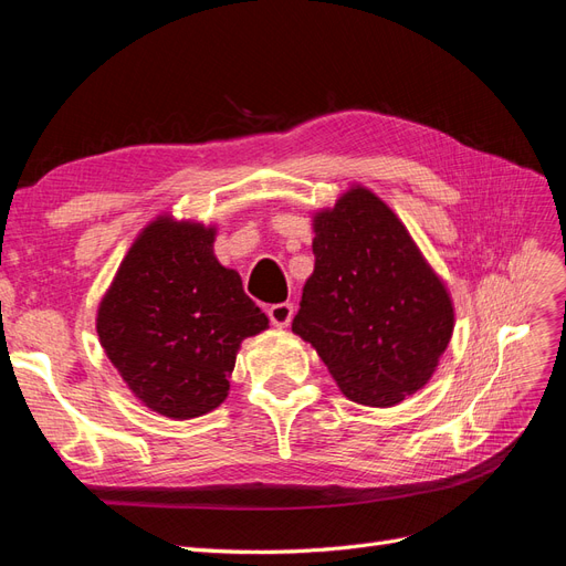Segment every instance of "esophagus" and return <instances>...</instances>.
<instances>
[{
    "instance_id": "1",
    "label": "esophagus",
    "mask_w": 566,
    "mask_h": 566,
    "mask_svg": "<svg viewBox=\"0 0 566 566\" xmlns=\"http://www.w3.org/2000/svg\"><path fill=\"white\" fill-rule=\"evenodd\" d=\"M293 316H295V306L290 302H279L269 306V321L276 325V328H287Z\"/></svg>"
}]
</instances>
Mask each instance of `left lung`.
Returning a JSON list of instances; mask_svg holds the SVG:
<instances>
[{
	"label": "left lung",
	"instance_id": "1",
	"mask_svg": "<svg viewBox=\"0 0 566 566\" xmlns=\"http://www.w3.org/2000/svg\"><path fill=\"white\" fill-rule=\"evenodd\" d=\"M314 273L293 333L356 403L387 408L427 385L453 333L449 290L387 205L352 186L314 217Z\"/></svg>",
	"mask_w": 566,
	"mask_h": 566
}]
</instances>
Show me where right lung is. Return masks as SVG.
<instances>
[{
	"label": "right lung",
	"instance_id": "1",
	"mask_svg": "<svg viewBox=\"0 0 566 566\" xmlns=\"http://www.w3.org/2000/svg\"><path fill=\"white\" fill-rule=\"evenodd\" d=\"M214 235L169 214L150 221L98 304L111 364L136 399L175 420L224 401L241 342L269 328L238 271L217 262Z\"/></svg>",
	"mask_w": 566,
	"mask_h": 566
}]
</instances>
